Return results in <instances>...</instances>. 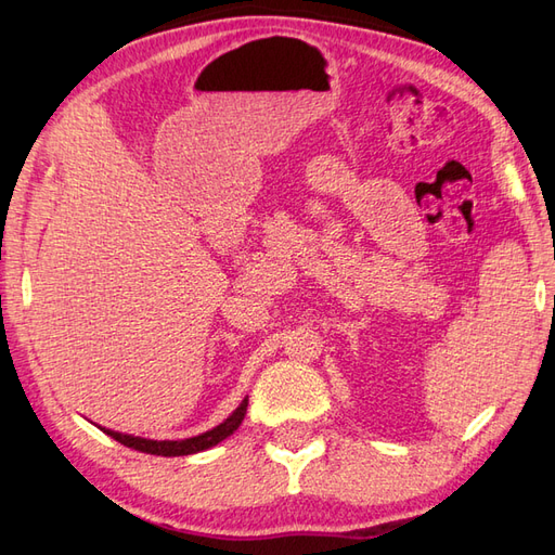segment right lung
Instances as JSON below:
<instances>
[{
  "mask_svg": "<svg viewBox=\"0 0 555 555\" xmlns=\"http://www.w3.org/2000/svg\"><path fill=\"white\" fill-rule=\"evenodd\" d=\"M245 410H247V398H243V403L235 408L231 415L223 420L219 427L209 429L205 434H197L191 436V439H181V441H155V439H140V436H131V434H121V431H112V429H104L100 427L104 434L112 436L119 443L133 448V451L140 453H150V455H164V457H173V455H193L199 451H207V448L221 443L223 439H229V436L241 427V422L245 417Z\"/></svg>",
  "mask_w": 555,
  "mask_h": 555,
  "instance_id": "add662e5",
  "label": "right lung"
}]
</instances>
